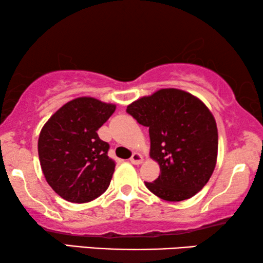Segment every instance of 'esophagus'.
<instances>
[{
  "instance_id": "esophagus-1",
  "label": "esophagus",
  "mask_w": 263,
  "mask_h": 263,
  "mask_svg": "<svg viewBox=\"0 0 263 263\" xmlns=\"http://www.w3.org/2000/svg\"><path fill=\"white\" fill-rule=\"evenodd\" d=\"M143 161L142 156L140 153H133V156L130 157V163L134 165H140Z\"/></svg>"
}]
</instances>
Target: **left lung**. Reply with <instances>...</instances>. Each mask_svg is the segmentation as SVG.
<instances>
[{"instance_id":"obj_1","label":"left lung","mask_w":263,"mask_h":263,"mask_svg":"<svg viewBox=\"0 0 263 263\" xmlns=\"http://www.w3.org/2000/svg\"><path fill=\"white\" fill-rule=\"evenodd\" d=\"M138 123L148 127L151 158L160 175L145 182L149 192L166 201L195 195L213 174L218 129L213 115L199 98L176 88H163L127 107Z\"/></svg>"}]
</instances>
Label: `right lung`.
<instances>
[{
    "instance_id": "obj_1",
    "label": "right lung",
    "mask_w": 263,
    "mask_h": 263,
    "mask_svg": "<svg viewBox=\"0 0 263 263\" xmlns=\"http://www.w3.org/2000/svg\"><path fill=\"white\" fill-rule=\"evenodd\" d=\"M116 106L91 97L70 100L43 127L38 154L46 182L64 200L85 203L109 186L115 161L110 145L99 139L98 129Z\"/></svg>"
}]
</instances>
